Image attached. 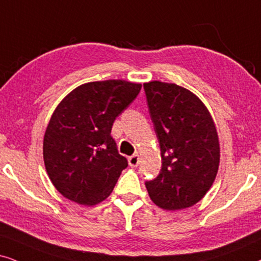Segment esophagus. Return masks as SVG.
<instances>
[{
  "label": "esophagus",
  "instance_id": "esophagus-1",
  "mask_svg": "<svg viewBox=\"0 0 261 261\" xmlns=\"http://www.w3.org/2000/svg\"><path fill=\"white\" fill-rule=\"evenodd\" d=\"M128 165H130L131 167H137L138 164H140V156H138L137 154H134L133 156L128 158Z\"/></svg>",
  "mask_w": 261,
  "mask_h": 261
}]
</instances>
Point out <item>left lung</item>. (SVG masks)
<instances>
[{"mask_svg": "<svg viewBox=\"0 0 261 261\" xmlns=\"http://www.w3.org/2000/svg\"><path fill=\"white\" fill-rule=\"evenodd\" d=\"M161 151V171L146 183L150 200L167 211L188 208L211 189L220 146L206 105L188 89L160 81L143 84Z\"/></svg>", "mask_w": 261, "mask_h": 261, "instance_id": "8db88e82", "label": "left lung"}]
</instances>
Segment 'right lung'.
<instances>
[{"label":"right lung","mask_w":261,"mask_h":261,"mask_svg":"<svg viewBox=\"0 0 261 261\" xmlns=\"http://www.w3.org/2000/svg\"><path fill=\"white\" fill-rule=\"evenodd\" d=\"M141 88L124 79L90 82L55 108L43 138V159L53 186L66 199L94 206L111 195L127 166L111 130Z\"/></svg>","instance_id":"right-lung-1"}]
</instances>
